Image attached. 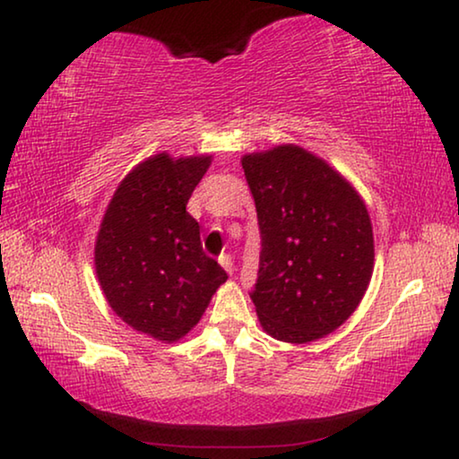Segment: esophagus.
Returning <instances> with one entry per match:
<instances>
[{
  "label": "esophagus",
  "instance_id": "1",
  "mask_svg": "<svg viewBox=\"0 0 459 459\" xmlns=\"http://www.w3.org/2000/svg\"><path fill=\"white\" fill-rule=\"evenodd\" d=\"M219 263H221V267H223L225 272H228L230 275L234 273V259H231L230 255H221V256H219Z\"/></svg>",
  "mask_w": 459,
  "mask_h": 459
}]
</instances>
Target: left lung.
<instances>
[{"instance_id": "1", "label": "left lung", "mask_w": 459, "mask_h": 459, "mask_svg": "<svg viewBox=\"0 0 459 459\" xmlns=\"http://www.w3.org/2000/svg\"><path fill=\"white\" fill-rule=\"evenodd\" d=\"M261 234L253 299L275 341L313 342L353 316L374 272V231L359 192L309 150L242 156Z\"/></svg>"}]
</instances>
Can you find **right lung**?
I'll use <instances>...</instances> for the list:
<instances>
[{
  "instance_id": "add662e5",
  "label": "right lung",
  "mask_w": 459,
  "mask_h": 459,
  "mask_svg": "<svg viewBox=\"0 0 459 459\" xmlns=\"http://www.w3.org/2000/svg\"><path fill=\"white\" fill-rule=\"evenodd\" d=\"M211 160L148 156L125 175L100 223L93 263L106 300L125 324L162 342L181 341L228 280L186 211Z\"/></svg>"
}]
</instances>
